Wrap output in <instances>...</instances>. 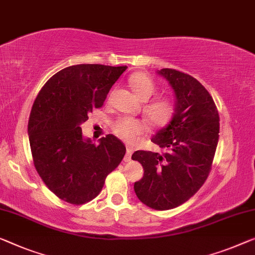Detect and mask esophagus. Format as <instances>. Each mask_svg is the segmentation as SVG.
Returning a JSON list of instances; mask_svg holds the SVG:
<instances>
[{
    "label": "esophagus",
    "mask_w": 255,
    "mask_h": 255,
    "mask_svg": "<svg viewBox=\"0 0 255 255\" xmlns=\"http://www.w3.org/2000/svg\"><path fill=\"white\" fill-rule=\"evenodd\" d=\"M134 146H130V145H127V153L125 155V161H130V157H131V153L134 152Z\"/></svg>",
    "instance_id": "34e87169"
}]
</instances>
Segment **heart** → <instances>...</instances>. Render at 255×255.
<instances>
[{
  "label": "heart",
  "mask_w": 255,
  "mask_h": 255,
  "mask_svg": "<svg viewBox=\"0 0 255 255\" xmlns=\"http://www.w3.org/2000/svg\"><path fill=\"white\" fill-rule=\"evenodd\" d=\"M130 85L135 94L143 101H147L157 90L154 80L146 73H137L130 78ZM144 115L152 125L157 127H165L170 123L175 113V103L170 97L159 96L149 102L143 108ZM113 131L126 142H134L138 136L147 131V125L142 119L123 117L113 124Z\"/></svg>",
  "instance_id": "heart-1"
}]
</instances>
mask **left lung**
<instances>
[{
  "label": "left lung",
  "mask_w": 255,
  "mask_h": 255,
  "mask_svg": "<svg viewBox=\"0 0 255 255\" xmlns=\"http://www.w3.org/2000/svg\"><path fill=\"white\" fill-rule=\"evenodd\" d=\"M159 74L175 93V113L152 142L162 153L136 151L131 155L144 168L134 190L144 205L167 211L189 200L201 188L213 165L220 132V118L210 93L198 80L173 68Z\"/></svg>",
  "instance_id": "obj_1"
}]
</instances>
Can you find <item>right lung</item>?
Returning <instances> with one entry per match:
<instances>
[{"mask_svg": "<svg viewBox=\"0 0 255 255\" xmlns=\"http://www.w3.org/2000/svg\"><path fill=\"white\" fill-rule=\"evenodd\" d=\"M126 68L101 64L63 68L34 101L28 120L34 166L49 190L66 203L82 205L96 198L125 157L126 146L115 135L95 144L82 137L80 126L103 106Z\"/></svg>", "mask_w": 255, "mask_h": 255, "instance_id": "1", "label": "right lung"}]
</instances>
